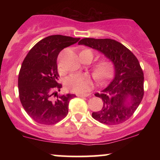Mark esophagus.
<instances>
[{
	"label": "esophagus",
	"mask_w": 160,
	"mask_h": 160,
	"mask_svg": "<svg viewBox=\"0 0 160 160\" xmlns=\"http://www.w3.org/2000/svg\"><path fill=\"white\" fill-rule=\"evenodd\" d=\"M78 97H89L91 96L90 94H77Z\"/></svg>",
	"instance_id": "34e87169"
}]
</instances>
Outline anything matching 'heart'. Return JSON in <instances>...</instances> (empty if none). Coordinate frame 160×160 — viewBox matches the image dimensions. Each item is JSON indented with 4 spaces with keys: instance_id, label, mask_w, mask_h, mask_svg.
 Here are the masks:
<instances>
[{
    "instance_id": "b5f03b06",
    "label": "heart",
    "mask_w": 160,
    "mask_h": 160,
    "mask_svg": "<svg viewBox=\"0 0 160 160\" xmlns=\"http://www.w3.org/2000/svg\"><path fill=\"white\" fill-rule=\"evenodd\" d=\"M87 52L93 57L90 49H83L80 52ZM113 66L109 59L104 58L97 62L93 67V75L98 80H104L111 76ZM65 86L68 90L77 94H85L94 86L92 78L87 74H74L70 75L65 80Z\"/></svg>"
}]
</instances>
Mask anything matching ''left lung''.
Wrapping results in <instances>:
<instances>
[{
    "label": "left lung",
    "instance_id": "8db88e82",
    "mask_svg": "<svg viewBox=\"0 0 160 160\" xmlns=\"http://www.w3.org/2000/svg\"><path fill=\"white\" fill-rule=\"evenodd\" d=\"M78 44L85 45L102 52L113 62L114 78L100 93L102 110L92 117L106 125L125 122L135 113L144 96V73L138 60L131 51L117 40L83 38Z\"/></svg>",
    "mask_w": 160,
    "mask_h": 160
}]
</instances>
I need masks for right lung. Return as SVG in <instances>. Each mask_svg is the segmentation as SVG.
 <instances>
[{"mask_svg": "<svg viewBox=\"0 0 160 160\" xmlns=\"http://www.w3.org/2000/svg\"><path fill=\"white\" fill-rule=\"evenodd\" d=\"M79 40L60 34L47 37L31 49L22 64L18 78L20 102L38 123L55 124L68 113L70 100L76 95L57 94L62 86L58 82L57 58L62 49Z\"/></svg>", "mask_w": 160, "mask_h": 160, "instance_id": "1", "label": "right lung"}]
</instances>
